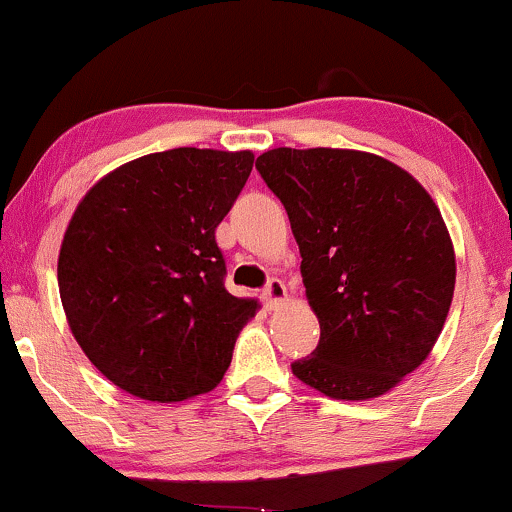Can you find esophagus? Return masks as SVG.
I'll return each mask as SVG.
<instances>
[{
    "mask_svg": "<svg viewBox=\"0 0 512 512\" xmlns=\"http://www.w3.org/2000/svg\"><path fill=\"white\" fill-rule=\"evenodd\" d=\"M262 298H264V303H267V308H279V305L286 301L284 281L269 279V284L264 286V291H262Z\"/></svg>",
    "mask_w": 512,
    "mask_h": 512,
    "instance_id": "1",
    "label": "esophagus"
}]
</instances>
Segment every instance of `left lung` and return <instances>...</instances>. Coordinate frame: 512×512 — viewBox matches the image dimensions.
Wrapping results in <instances>:
<instances>
[{"mask_svg": "<svg viewBox=\"0 0 512 512\" xmlns=\"http://www.w3.org/2000/svg\"><path fill=\"white\" fill-rule=\"evenodd\" d=\"M255 168L289 214L320 342L293 375L334 399L385 395L431 354L455 252L407 170L349 149H272Z\"/></svg>", "mask_w": 512, "mask_h": 512, "instance_id": "obj_1", "label": "left lung"}]
</instances>
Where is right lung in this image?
Returning a JSON list of instances; mask_svg holds the SVG:
<instances>
[{
  "mask_svg": "<svg viewBox=\"0 0 512 512\" xmlns=\"http://www.w3.org/2000/svg\"><path fill=\"white\" fill-rule=\"evenodd\" d=\"M250 151L170 149L86 192L57 281L69 327L110 383L149 402L214 390L257 303L226 291L216 226L250 178Z\"/></svg>",
  "mask_w": 512,
  "mask_h": 512,
  "instance_id": "obj_1",
  "label": "right lung"
}]
</instances>
